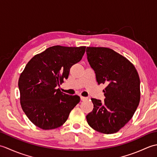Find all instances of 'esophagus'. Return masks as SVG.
Masks as SVG:
<instances>
[{
  "label": "esophagus",
  "instance_id": "1",
  "mask_svg": "<svg viewBox=\"0 0 157 157\" xmlns=\"http://www.w3.org/2000/svg\"><path fill=\"white\" fill-rule=\"evenodd\" d=\"M80 98H81V101H86V100H87V98L84 97V96H81Z\"/></svg>",
  "mask_w": 157,
  "mask_h": 157
}]
</instances>
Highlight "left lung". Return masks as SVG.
Returning a JSON list of instances; mask_svg holds the SVG:
<instances>
[{"label":"left lung","instance_id":"left-lung-1","mask_svg":"<svg viewBox=\"0 0 157 157\" xmlns=\"http://www.w3.org/2000/svg\"><path fill=\"white\" fill-rule=\"evenodd\" d=\"M86 54L98 84L106 85L105 102L91 98L94 109L86 115L87 122L96 131L114 134L128 123L138 108V73L131 62L111 48L87 47Z\"/></svg>","mask_w":157,"mask_h":157}]
</instances>
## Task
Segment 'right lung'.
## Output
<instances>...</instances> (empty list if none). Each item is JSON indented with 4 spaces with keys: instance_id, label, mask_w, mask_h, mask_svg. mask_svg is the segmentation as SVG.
<instances>
[{
    "instance_id": "add662e5",
    "label": "right lung",
    "mask_w": 157,
    "mask_h": 157,
    "mask_svg": "<svg viewBox=\"0 0 157 157\" xmlns=\"http://www.w3.org/2000/svg\"><path fill=\"white\" fill-rule=\"evenodd\" d=\"M85 51L86 46H51L26 65L18 82L20 102L35 125L42 129L59 128L79 102V96L67 94L56 88L68 78L70 68L81 61Z\"/></svg>"
}]
</instances>
